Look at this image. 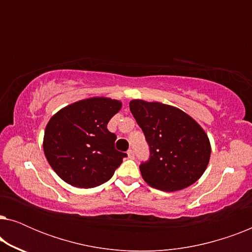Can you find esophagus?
<instances>
[{"instance_id":"1","label":"esophagus","mask_w":252,"mask_h":252,"mask_svg":"<svg viewBox=\"0 0 252 252\" xmlns=\"http://www.w3.org/2000/svg\"><path fill=\"white\" fill-rule=\"evenodd\" d=\"M127 156H128V158H130V159H134V157H135V154H134L133 150H128V151H127Z\"/></svg>"}]
</instances>
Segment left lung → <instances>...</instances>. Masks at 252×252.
<instances>
[{"instance_id": "8db88e82", "label": "left lung", "mask_w": 252, "mask_h": 252, "mask_svg": "<svg viewBox=\"0 0 252 252\" xmlns=\"http://www.w3.org/2000/svg\"><path fill=\"white\" fill-rule=\"evenodd\" d=\"M129 110L150 148L149 160L140 165L143 180L164 191L195 184L211 155L209 137L198 123L182 110L159 102L133 99Z\"/></svg>"}]
</instances>
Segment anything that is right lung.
<instances>
[{
    "mask_svg": "<svg viewBox=\"0 0 252 252\" xmlns=\"http://www.w3.org/2000/svg\"><path fill=\"white\" fill-rule=\"evenodd\" d=\"M122 102L91 97L61 109L47 124L43 151L58 177L78 188H93L111 179L127 155L116 150L117 136L106 128Z\"/></svg>",
    "mask_w": 252,
    "mask_h": 252,
    "instance_id": "right-lung-1",
    "label": "right lung"
}]
</instances>
